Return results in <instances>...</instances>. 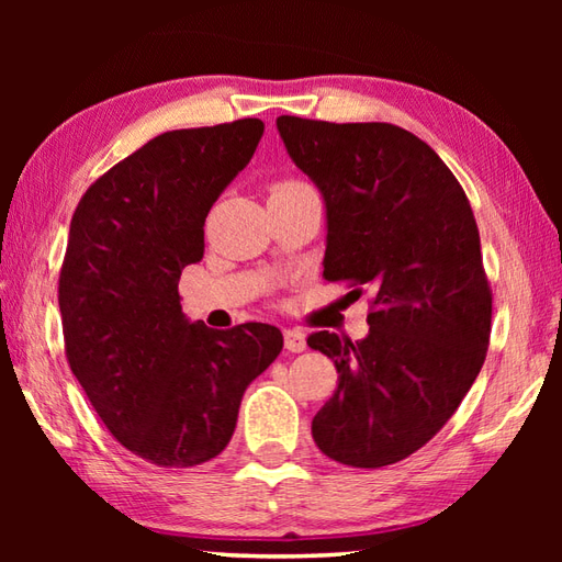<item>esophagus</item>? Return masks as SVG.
<instances>
[{
	"label": "esophagus",
	"instance_id": "esophagus-1",
	"mask_svg": "<svg viewBox=\"0 0 562 562\" xmlns=\"http://www.w3.org/2000/svg\"><path fill=\"white\" fill-rule=\"evenodd\" d=\"M284 348H288L290 352H302L306 348V336L302 330L288 328L284 330Z\"/></svg>",
	"mask_w": 562,
	"mask_h": 562
}]
</instances>
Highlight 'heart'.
<instances>
[{
    "mask_svg": "<svg viewBox=\"0 0 562 562\" xmlns=\"http://www.w3.org/2000/svg\"><path fill=\"white\" fill-rule=\"evenodd\" d=\"M302 188H308V186L302 183V181H294V178H288V181H278L272 186L270 198L272 195H288V193H294V190H302Z\"/></svg>",
    "mask_w": 562,
    "mask_h": 562,
    "instance_id": "b5f03b06",
    "label": "heart"
}]
</instances>
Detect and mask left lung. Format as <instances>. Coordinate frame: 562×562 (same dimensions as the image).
I'll return each instance as SVG.
<instances>
[{
    "label": "left lung",
    "instance_id": "obj_1",
    "mask_svg": "<svg viewBox=\"0 0 562 562\" xmlns=\"http://www.w3.org/2000/svg\"><path fill=\"white\" fill-rule=\"evenodd\" d=\"M278 130L326 200L324 278L372 292L364 340L306 338L338 369L312 435L333 461L381 469L445 427L485 362L493 292L479 224L457 176L408 130L296 115Z\"/></svg>",
    "mask_w": 562,
    "mask_h": 562
}]
</instances>
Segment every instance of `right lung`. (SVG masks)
Wrapping results in <instances>:
<instances>
[{"label": "right lung", "mask_w": 562, "mask_h": 562, "mask_svg": "<svg viewBox=\"0 0 562 562\" xmlns=\"http://www.w3.org/2000/svg\"><path fill=\"white\" fill-rule=\"evenodd\" d=\"M262 130L244 117L164 133L97 178L71 214L57 288L69 369L111 435L161 469L222 453L246 386L282 350L268 324H190L178 294L205 254L210 207Z\"/></svg>", "instance_id": "right-lung-1"}]
</instances>
